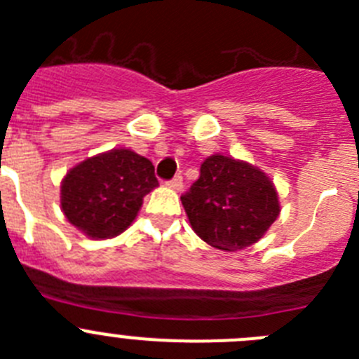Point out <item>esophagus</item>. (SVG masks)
Here are the masks:
<instances>
[{
	"label": "esophagus",
	"mask_w": 359,
	"mask_h": 359,
	"mask_svg": "<svg viewBox=\"0 0 359 359\" xmlns=\"http://www.w3.org/2000/svg\"><path fill=\"white\" fill-rule=\"evenodd\" d=\"M169 185L172 187V189L180 190L183 187V176H180V174H177V176H174L172 180H170V182H169Z\"/></svg>",
	"instance_id": "1"
}]
</instances>
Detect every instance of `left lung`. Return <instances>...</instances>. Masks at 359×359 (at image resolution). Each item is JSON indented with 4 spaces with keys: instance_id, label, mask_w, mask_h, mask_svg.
Here are the masks:
<instances>
[{
    "instance_id": "1",
    "label": "left lung",
    "mask_w": 359,
    "mask_h": 359,
    "mask_svg": "<svg viewBox=\"0 0 359 359\" xmlns=\"http://www.w3.org/2000/svg\"><path fill=\"white\" fill-rule=\"evenodd\" d=\"M182 203L196 233L224 252L257 243L280 212L273 183L264 172L221 154L203 161L199 180Z\"/></svg>"
}]
</instances>
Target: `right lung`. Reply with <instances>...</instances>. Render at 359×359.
<instances>
[{
	"instance_id": "add662e5",
	"label": "right lung",
	"mask_w": 359,
	"mask_h": 359,
	"mask_svg": "<svg viewBox=\"0 0 359 359\" xmlns=\"http://www.w3.org/2000/svg\"><path fill=\"white\" fill-rule=\"evenodd\" d=\"M158 185L147 158L113 149L88 158L66 174L61 205L73 226L93 239L118 236L136 217L142 199Z\"/></svg>"
}]
</instances>
